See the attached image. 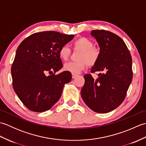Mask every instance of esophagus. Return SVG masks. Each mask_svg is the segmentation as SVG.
I'll return each instance as SVG.
<instances>
[{
	"label": "esophagus",
	"mask_w": 146,
	"mask_h": 146,
	"mask_svg": "<svg viewBox=\"0 0 146 146\" xmlns=\"http://www.w3.org/2000/svg\"><path fill=\"white\" fill-rule=\"evenodd\" d=\"M78 76V75H77V74H74V73H72V78H75L76 76Z\"/></svg>",
	"instance_id": "1"
}]
</instances>
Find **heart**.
Here are the masks:
<instances>
[{
  "mask_svg": "<svg viewBox=\"0 0 146 146\" xmlns=\"http://www.w3.org/2000/svg\"><path fill=\"white\" fill-rule=\"evenodd\" d=\"M73 47L75 51H80L78 56L79 61L64 64L65 71L77 74L85 69L86 64L89 66H93L97 63L100 51L94 46V42L91 39L86 37H80L73 42ZM58 54L62 60L67 61L71 54V51L67 45H63L59 49Z\"/></svg>",
  "mask_w": 146,
  "mask_h": 146,
  "instance_id": "1",
  "label": "heart"
}]
</instances>
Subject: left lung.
Returning a JSON list of instances; mask_svg holds the SVG:
<instances>
[{
	"label": "left lung",
	"instance_id": "8db88e82",
	"mask_svg": "<svg viewBox=\"0 0 146 146\" xmlns=\"http://www.w3.org/2000/svg\"><path fill=\"white\" fill-rule=\"evenodd\" d=\"M91 35L97 39L100 51L91 73H100L97 80L86 74L81 95L91 110L107 113L119 107L125 98L133 76L132 56L125 43L115 34L93 30Z\"/></svg>",
	"mask_w": 146,
	"mask_h": 146
}]
</instances>
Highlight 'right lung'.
I'll return each instance as SVG.
<instances>
[{
	"label": "right lung",
	"mask_w": 146,
	"mask_h": 146,
	"mask_svg": "<svg viewBox=\"0 0 146 146\" xmlns=\"http://www.w3.org/2000/svg\"><path fill=\"white\" fill-rule=\"evenodd\" d=\"M74 36L56 31L36 33L18 46L11 67L12 86L29 110L50 109L61 97L64 84L71 80L68 71L55 73L63 67L59 49Z\"/></svg>",
	"instance_id": "right-lung-1"
}]
</instances>
